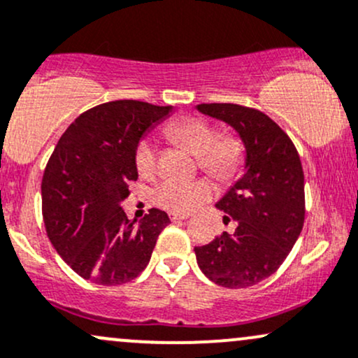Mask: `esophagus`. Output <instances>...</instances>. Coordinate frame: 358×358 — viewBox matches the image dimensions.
I'll list each match as a JSON object with an SVG mask.
<instances>
[{
  "label": "esophagus",
  "mask_w": 358,
  "mask_h": 358,
  "mask_svg": "<svg viewBox=\"0 0 358 358\" xmlns=\"http://www.w3.org/2000/svg\"><path fill=\"white\" fill-rule=\"evenodd\" d=\"M188 214H182V212H170V219L171 221H183L187 219Z\"/></svg>",
  "instance_id": "1"
}]
</instances>
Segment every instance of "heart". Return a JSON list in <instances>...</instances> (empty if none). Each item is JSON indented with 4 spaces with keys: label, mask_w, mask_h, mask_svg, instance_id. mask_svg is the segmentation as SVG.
Listing matches in <instances>:
<instances>
[{
    "label": "heart",
    "mask_w": 358,
    "mask_h": 358,
    "mask_svg": "<svg viewBox=\"0 0 358 358\" xmlns=\"http://www.w3.org/2000/svg\"><path fill=\"white\" fill-rule=\"evenodd\" d=\"M164 132L175 143L185 146L197 156L200 168L217 178H229L243 164L245 149L241 141L234 136L217 137L214 125L199 117H185L173 120ZM136 168L139 175L149 176L156 170V146L152 141L144 139L136 149ZM212 197V187L206 180L166 178L152 192V200L159 207L176 212H190Z\"/></svg>",
    "instance_id": "1"
}]
</instances>
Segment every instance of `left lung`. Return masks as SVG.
I'll return each instance as SVG.
<instances>
[{"label":"left lung","mask_w":358,"mask_h":358,"mask_svg":"<svg viewBox=\"0 0 358 358\" xmlns=\"http://www.w3.org/2000/svg\"><path fill=\"white\" fill-rule=\"evenodd\" d=\"M197 110L231 125L245 146L243 175L215 203L236 221V229L195 246L199 268L222 287H251L277 272L302 231L299 155L289 136L260 110L234 103H200Z\"/></svg>","instance_id":"obj_1"}]
</instances>
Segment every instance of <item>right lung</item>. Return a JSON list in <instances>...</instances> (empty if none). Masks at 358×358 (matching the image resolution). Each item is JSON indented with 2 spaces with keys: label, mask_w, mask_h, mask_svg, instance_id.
Wrapping results in <instances>:
<instances>
[{
  "label": "right lung",
  "mask_w": 358,
  "mask_h": 358,
  "mask_svg": "<svg viewBox=\"0 0 358 358\" xmlns=\"http://www.w3.org/2000/svg\"><path fill=\"white\" fill-rule=\"evenodd\" d=\"M171 112L170 105L108 101L81 113L59 139L42 178V215L54 248L86 280H134L170 224L159 209L131 222L120 202L137 180L141 139Z\"/></svg>",
  "instance_id": "1"
}]
</instances>
